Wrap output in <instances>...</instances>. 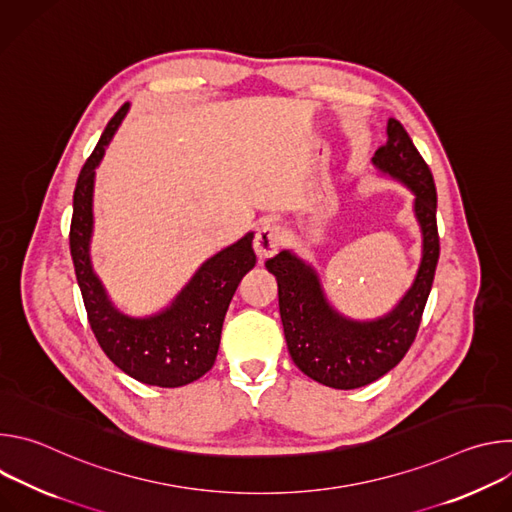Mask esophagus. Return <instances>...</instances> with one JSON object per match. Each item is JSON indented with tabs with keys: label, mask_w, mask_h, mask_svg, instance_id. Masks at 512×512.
<instances>
[{
	"label": "esophagus",
	"mask_w": 512,
	"mask_h": 512,
	"mask_svg": "<svg viewBox=\"0 0 512 512\" xmlns=\"http://www.w3.org/2000/svg\"><path fill=\"white\" fill-rule=\"evenodd\" d=\"M281 241H283V233L277 225H263L253 239V249H255L257 259L265 261V259L273 257L277 253V249L281 247Z\"/></svg>",
	"instance_id": "obj_1"
}]
</instances>
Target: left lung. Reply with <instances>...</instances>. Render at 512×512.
<instances>
[{"label":"left lung","mask_w":512,"mask_h":512,"mask_svg":"<svg viewBox=\"0 0 512 512\" xmlns=\"http://www.w3.org/2000/svg\"><path fill=\"white\" fill-rule=\"evenodd\" d=\"M371 162L381 174L413 192V214L421 229L419 269L391 312L375 320H352L328 302L312 263L291 249L265 261L267 271L277 279L283 334L296 367L310 379L344 391L381 379L403 360L417 336L440 259L433 176L397 119H389L387 143Z\"/></svg>","instance_id":"8db88e82"}]
</instances>
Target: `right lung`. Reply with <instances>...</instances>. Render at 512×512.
Wrapping results in <instances>:
<instances>
[{"mask_svg":"<svg viewBox=\"0 0 512 512\" xmlns=\"http://www.w3.org/2000/svg\"><path fill=\"white\" fill-rule=\"evenodd\" d=\"M127 111L129 103L113 115L79 174L72 196L70 255L89 324L109 360L139 383L174 389L212 369L229 304L257 261L253 233L208 257L164 310L143 318L123 314L93 269L91 239L95 170Z\"/></svg>","mask_w":512,"mask_h":512,"instance_id":"add662e5","label":"right lung"}]
</instances>
